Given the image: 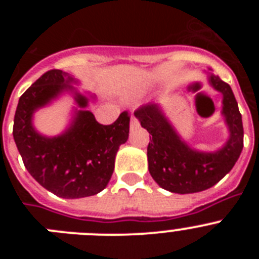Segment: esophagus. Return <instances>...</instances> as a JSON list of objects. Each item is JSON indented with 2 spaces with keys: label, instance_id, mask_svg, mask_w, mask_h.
I'll return each mask as SVG.
<instances>
[{
  "label": "esophagus",
  "instance_id": "34e87169",
  "mask_svg": "<svg viewBox=\"0 0 259 259\" xmlns=\"http://www.w3.org/2000/svg\"><path fill=\"white\" fill-rule=\"evenodd\" d=\"M139 125H140V122H139V119L135 118V116H132V118H131V123H130V127H131V130H136V128H139Z\"/></svg>",
  "mask_w": 259,
  "mask_h": 259
}]
</instances>
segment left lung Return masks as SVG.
Wrapping results in <instances>:
<instances>
[{"label": "left lung", "instance_id": "8db88e82", "mask_svg": "<svg viewBox=\"0 0 259 259\" xmlns=\"http://www.w3.org/2000/svg\"><path fill=\"white\" fill-rule=\"evenodd\" d=\"M209 83L223 95V110L230 137L221 149L198 152L180 139L158 104H146L135 111L141 125L152 135L148 145L149 172L159 187L172 193L187 194L211 188L227 175L241 154L244 128L232 89L217 75Z\"/></svg>", "mask_w": 259, "mask_h": 259}]
</instances>
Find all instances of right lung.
I'll return each instance as SVG.
<instances>
[{
    "mask_svg": "<svg viewBox=\"0 0 259 259\" xmlns=\"http://www.w3.org/2000/svg\"><path fill=\"white\" fill-rule=\"evenodd\" d=\"M72 76L50 70L38 77L18 102L13 136L23 163L32 178L62 198H81L100 193L111 179L119 146L128 140L130 115L123 111L113 124L104 125L88 110H76L70 127L59 136L38 134L32 124L36 110L65 91L75 93L79 107L88 98L75 91Z\"/></svg>",
    "mask_w": 259,
    "mask_h": 259,
    "instance_id": "add662e5",
    "label": "right lung"
}]
</instances>
